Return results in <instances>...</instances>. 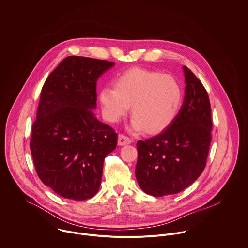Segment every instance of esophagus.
<instances>
[{
    "mask_svg": "<svg viewBox=\"0 0 248 248\" xmlns=\"http://www.w3.org/2000/svg\"><path fill=\"white\" fill-rule=\"evenodd\" d=\"M131 143H132V140L129 137H127V136L124 135V134H120L119 135V138H118L119 146H125V145H129Z\"/></svg>",
    "mask_w": 248,
    "mask_h": 248,
    "instance_id": "34e87169",
    "label": "esophagus"
}]
</instances>
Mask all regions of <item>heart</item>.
I'll list each match as a JSON object with an SVG mask.
<instances>
[{"instance_id":"heart-1","label":"heart","mask_w":248,"mask_h":248,"mask_svg":"<svg viewBox=\"0 0 248 248\" xmlns=\"http://www.w3.org/2000/svg\"><path fill=\"white\" fill-rule=\"evenodd\" d=\"M114 87H104L99 92L104 119L118 123L131 105V128L146 129L149 134L162 132L173 122L182 100L181 87L172 76L142 68L120 74Z\"/></svg>"}]
</instances>
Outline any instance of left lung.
<instances>
[{
	"instance_id": "obj_1",
	"label": "left lung",
	"mask_w": 248,
	"mask_h": 248,
	"mask_svg": "<svg viewBox=\"0 0 248 248\" xmlns=\"http://www.w3.org/2000/svg\"><path fill=\"white\" fill-rule=\"evenodd\" d=\"M185 97L173 122L157 136L137 142L136 179L153 197L178 194L202 173L212 140L208 93L194 73L183 67Z\"/></svg>"
}]
</instances>
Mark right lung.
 I'll use <instances>...</instances> for the list:
<instances>
[{"instance_id":"add662e5","label":"right lung","mask_w":248,"mask_h":248,"mask_svg":"<svg viewBox=\"0 0 248 248\" xmlns=\"http://www.w3.org/2000/svg\"><path fill=\"white\" fill-rule=\"evenodd\" d=\"M114 65L67 56L43 85L31 151L39 178L60 197L81 201L99 191L104 158L116 149L118 135L92 110L97 81Z\"/></svg>"}]
</instances>
